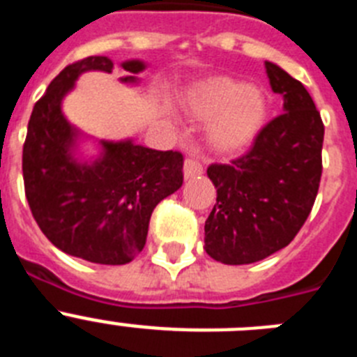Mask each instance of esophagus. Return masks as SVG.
I'll return each instance as SVG.
<instances>
[{"mask_svg":"<svg viewBox=\"0 0 357 357\" xmlns=\"http://www.w3.org/2000/svg\"><path fill=\"white\" fill-rule=\"evenodd\" d=\"M204 173V168H202V164L195 159H185L184 160V178H195V176H200Z\"/></svg>","mask_w":357,"mask_h":357,"instance_id":"obj_1","label":"esophagus"}]
</instances>
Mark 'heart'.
<instances>
[{"mask_svg":"<svg viewBox=\"0 0 357 357\" xmlns=\"http://www.w3.org/2000/svg\"><path fill=\"white\" fill-rule=\"evenodd\" d=\"M184 105L195 119H211L207 144L222 155H234L252 146L268 118V100L263 91L230 77L197 82L185 93Z\"/></svg>","mask_w":357,"mask_h":357,"instance_id":"heart-1","label":"heart"}]
</instances>
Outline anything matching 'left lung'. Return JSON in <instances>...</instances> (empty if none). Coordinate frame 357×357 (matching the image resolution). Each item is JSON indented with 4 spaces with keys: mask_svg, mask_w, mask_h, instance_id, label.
<instances>
[{
    "mask_svg": "<svg viewBox=\"0 0 357 357\" xmlns=\"http://www.w3.org/2000/svg\"><path fill=\"white\" fill-rule=\"evenodd\" d=\"M284 114L230 164H211L216 204L206 222V252L223 264H250L288 247L313 209L321 176L324 123L304 85L266 62Z\"/></svg>",
    "mask_w": 357,
    "mask_h": 357,
    "instance_id": "obj_1",
    "label": "left lung"
}]
</instances>
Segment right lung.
I'll return each instance as SVG.
<instances>
[{"label":"right lung","mask_w":357,"mask_h":357,"mask_svg":"<svg viewBox=\"0 0 357 357\" xmlns=\"http://www.w3.org/2000/svg\"><path fill=\"white\" fill-rule=\"evenodd\" d=\"M121 68V84L137 85L146 64L132 59ZM112 69L103 55L62 69L31 110L23 146L24 193L37 225L59 250L98 264L130 263L146 243L155 206L184 181L182 153L130 137L98 139L96 155H84L89 135L71 125L62 102L80 75Z\"/></svg>","instance_id":"add662e5"}]
</instances>
